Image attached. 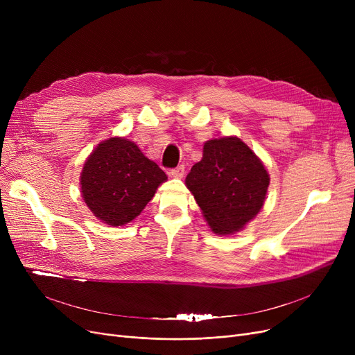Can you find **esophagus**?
Instances as JSON below:
<instances>
[{"instance_id": "esophagus-1", "label": "esophagus", "mask_w": 355, "mask_h": 355, "mask_svg": "<svg viewBox=\"0 0 355 355\" xmlns=\"http://www.w3.org/2000/svg\"><path fill=\"white\" fill-rule=\"evenodd\" d=\"M184 171H185L184 165H180V166H177V168H174V170L170 171V175L174 177V178H182L184 177Z\"/></svg>"}]
</instances>
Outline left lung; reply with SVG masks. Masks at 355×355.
<instances>
[{
    "label": "left lung",
    "mask_w": 355,
    "mask_h": 355,
    "mask_svg": "<svg viewBox=\"0 0 355 355\" xmlns=\"http://www.w3.org/2000/svg\"><path fill=\"white\" fill-rule=\"evenodd\" d=\"M269 182L262 159L233 135L204 142L201 161L185 177V187L217 236L245 229L262 210Z\"/></svg>",
    "instance_id": "1"
}]
</instances>
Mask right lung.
<instances>
[{"label": "right lung", "instance_id": "add662e5", "mask_svg": "<svg viewBox=\"0 0 355 355\" xmlns=\"http://www.w3.org/2000/svg\"><path fill=\"white\" fill-rule=\"evenodd\" d=\"M168 177L123 137L102 141L86 158L80 194L89 210L109 226H123L141 214Z\"/></svg>", "mask_w": 355, "mask_h": 355}]
</instances>
